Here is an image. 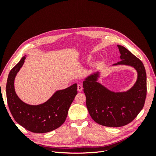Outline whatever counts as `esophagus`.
Returning a JSON list of instances; mask_svg holds the SVG:
<instances>
[{"instance_id":"1","label":"esophagus","mask_w":156,"mask_h":156,"mask_svg":"<svg viewBox=\"0 0 156 156\" xmlns=\"http://www.w3.org/2000/svg\"><path fill=\"white\" fill-rule=\"evenodd\" d=\"M83 86L81 85V84H79L78 85H77V90H78V91H79V92H81V91L83 90Z\"/></svg>"}]
</instances>
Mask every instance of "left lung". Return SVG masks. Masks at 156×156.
<instances>
[{
  "mask_svg": "<svg viewBox=\"0 0 156 156\" xmlns=\"http://www.w3.org/2000/svg\"><path fill=\"white\" fill-rule=\"evenodd\" d=\"M122 60L114 65L134 67L138 73L135 85L125 92H113L96 82L98 74L83 81L86 104L92 119L96 123L117 127L129 124L143 109L146 97V73L143 62L123 46L118 45Z\"/></svg>",
  "mask_w": 156,
  "mask_h": 156,
  "instance_id": "obj_1",
  "label": "left lung"
}]
</instances>
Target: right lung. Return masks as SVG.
I'll list each match as a JSON object with an SVG mask.
<instances>
[{"mask_svg": "<svg viewBox=\"0 0 156 156\" xmlns=\"http://www.w3.org/2000/svg\"><path fill=\"white\" fill-rule=\"evenodd\" d=\"M25 56L14 66L8 75L6 98L11 114L17 123L36 133H44L63 124L69 108L77 94V84L56 92L48 101L38 105H30L18 98L14 89V79L25 62Z\"/></svg>", "mask_w": 156, "mask_h": 156, "instance_id": "right-lung-1", "label": "right lung"}]
</instances>
